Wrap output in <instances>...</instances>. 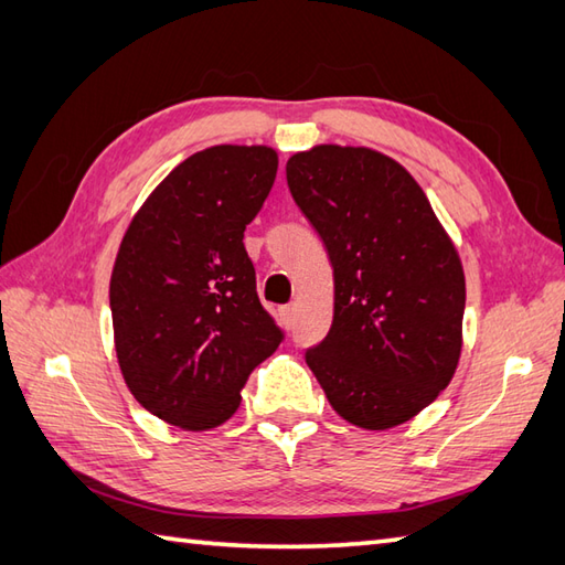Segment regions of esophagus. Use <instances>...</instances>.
<instances>
[{"label":"esophagus","instance_id":"obj_1","mask_svg":"<svg viewBox=\"0 0 565 565\" xmlns=\"http://www.w3.org/2000/svg\"><path fill=\"white\" fill-rule=\"evenodd\" d=\"M281 318H284L286 326H294V318H296V303L281 308Z\"/></svg>","mask_w":565,"mask_h":565}]
</instances>
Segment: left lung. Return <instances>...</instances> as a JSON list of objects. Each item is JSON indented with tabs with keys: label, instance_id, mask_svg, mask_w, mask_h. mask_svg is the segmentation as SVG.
Returning <instances> with one entry per match:
<instances>
[{
	"label": "left lung",
	"instance_id": "obj_1",
	"mask_svg": "<svg viewBox=\"0 0 565 565\" xmlns=\"http://www.w3.org/2000/svg\"><path fill=\"white\" fill-rule=\"evenodd\" d=\"M286 182L334 276L332 328L306 362L347 423L398 427L459 366V252L415 177L379 150L328 142L296 152Z\"/></svg>",
	"mask_w": 565,
	"mask_h": 565
}]
</instances>
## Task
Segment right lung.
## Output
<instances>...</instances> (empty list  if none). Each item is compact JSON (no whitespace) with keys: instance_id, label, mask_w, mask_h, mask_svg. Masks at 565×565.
Returning <instances> with one entry per match:
<instances>
[{"instance_id":"1","label":"right lung","mask_w":565,"mask_h":565,"mask_svg":"<svg viewBox=\"0 0 565 565\" xmlns=\"http://www.w3.org/2000/svg\"><path fill=\"white\" fill-rule=\"evenodd\" d=\"M269 146L194 152L130 218L111 271L114 347L134 398L179 429L223 425L281 330L257 298L245 252L274 186Z\"/></svg>"}]
</instances>
